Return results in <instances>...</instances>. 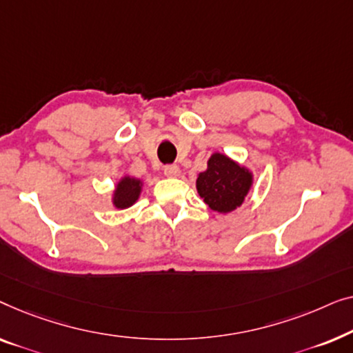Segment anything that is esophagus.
I'll list each match as a JSON object with an SVG mask.
<instances>
[{"mask_svg": "<svg viewBox=\"0 0 353 353\" xmlns=\"http://www.w3.org/2000/svg\"><path fill=\"white\" fill-rule=\"evenodd\" d=\"M179 174H181V168H179L177 165H168V166H165V176H168V177H177Z\"/></svg>", "mask_w": 353, "mask_h": 353, "instance_id": "1", "label": "esophagus"}]
</instances>
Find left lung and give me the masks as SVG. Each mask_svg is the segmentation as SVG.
Instances as JSON below:
<instances>
[{"label": "left lung", "mask_w": 353, "mask_h": 353, "mask_svg": "<svg viewBox=\"0 0 353 353\" xmlns=\"http://www.w3.org/2000/svg\"><path fill=\"white\" fill-rule=\"evenodd\" d=\"M254 176L250 168L240 165L224 153H212L208 168L196 177V192L212 211L227 214L245 203Z\"/></svg>", "instance_id": "obj_1"}]
</instances>
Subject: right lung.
<instances>
[{"label":"right lung","mask_w":353,"mask_h":353,"mask_svg":"<svg viewBox=\"0 0 353 353\" xmlns=\"http://www.w3.org/2000/svg\"><path fill=\"white\" fill-rule=\"evenodd\" d=\"M143 181L139 177L123 176L112 192V205L117 210H128L141 198Z\"/></svg>","instance_id":"obj_1"}]
</instances>
